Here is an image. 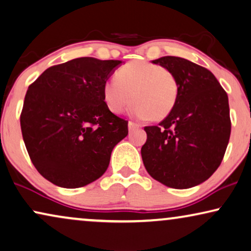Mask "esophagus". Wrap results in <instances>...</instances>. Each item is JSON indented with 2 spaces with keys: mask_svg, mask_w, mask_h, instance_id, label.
Instances as JSON below:
<instances>
[{
  "mask_svg": "<svg viewBox=\"0 0 251 251\" xmlns=\"http://www.w3.org/2000/svg\"><path fill=\"white\" fill-rule=\"evenodd\" d=\"M140 125L136 124V123L134 122H128V128L129 129H134V128H139Z\"/></svg>",
  "mask_w": 251,
  "mask_h": 251,
  "instance_id": "obj_1",
  "label": "esophagus"
}]
</instances>
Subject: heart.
Here are the masks:
<instances>
[{
    "instance_id": "obj_1",
    "label": "heart",
    "mask_w": 251,
    "mask_h": 251,
    "mask_svg": "<svg viewBox=\"0 0 251 251\" xmlns=\"http://www.w3.org/2000/svg\"><path fill=\"white\" fill-rule=\"evenodd\" d=\"M104 83L103 99L109 110L121 114L133 101L134 115L152 122L165 119L174 109L178 83L171 70L146 61L123 66Z\"/></svg>"
}]
</instances>
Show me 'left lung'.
Returning a JSON list of instances; mask_svg holds the SVG:
<instances>
[{"label": "left lung", "mask_w": 251, "mask_h": 251, "mask_svg": "<svg viewBox=\"0 0 251 251\" xmlns=\"http://www.w3.org/2000/svg\"><path fill=\"white\" fill-rule=\"evenodd\" d=\"M174 74L178 97L157 126H146L141 149L151 177L173 189L202 183L220 167L231 134L226 92L213 73L178 56L152 60Z\"/></svg>", "instance_id": "obj_1"}]
</instances>
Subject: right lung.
<instances>
[{
	"mask_svg": "<svg viewBox=\"0 0 251 251\" xmlns=\"http://www.w3.org/2000/svg\"><path fill=\"white\" fill-rule=\"evenodd\" d=\"M121 60L90 56L48 68L31 83L20 115L23 139L37 172L67 189L87 185L107 171L128 122L109 110L103 85Z\"/></svg>",
	"mask_w": 251,
	"mask_h": 251,
	"instance_id": "obj_1",
	"label": "right lung"
}]
</instances>
